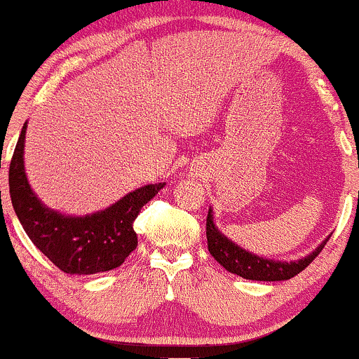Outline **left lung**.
Returning <instances> with one entry per match:
<instances>
[{"label":"left lung","instance_id":"8db88e82","mask_svg":"<svg viewBox=\"0 0 359 359\" xmlns=\"http://www.w3.org/2000/svg\"><path fill=\"white\" fill-rule=\"evenodd\" d=\"M205 236H208V250L219 265L224 266L231 273L240 275L246 280H259V282H278V280H288L300 273L306 266L314 262V258L320 253L325 243L319 246L306 258L297 262H275V259L262 258L257 255L248 253L240 246L229 241L224 234L217 231L212 221V211L209 209L208 219H205Z\"/></svg>","mask_w":359,"mask_h":359}]
</instances>
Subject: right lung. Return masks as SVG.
Segmentation results:
<instances>
[{
	"mask_svg": "<svg viewBox=\"0 0 359 359\" xmlns=\"http://www.w3.org/2000/svg\"><path fill=\"white\" fill-rule=\"evenodd\" d=\"M25 131L27 125L16 142L8 174L11 204L25 233L64 273L90 275L118 269L138 245L135 219L165 184L140 187L111 208L90 216H62L45 208L28 185L23 167Z\"/></svg>",
	"mask_w": 359,
	"mask_h": 359,
	"instance_id": "obj_1",
	"label": "right lung"
}]
</instances>
